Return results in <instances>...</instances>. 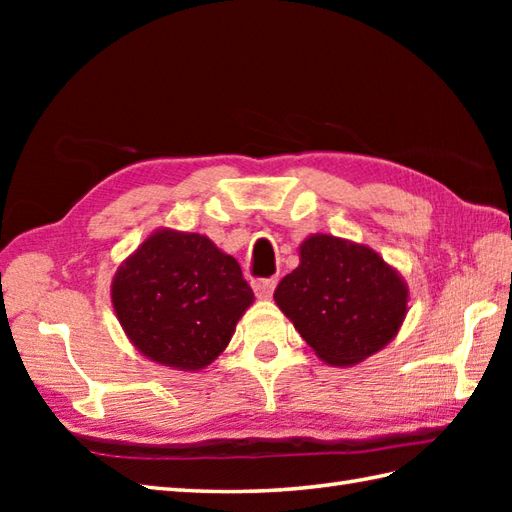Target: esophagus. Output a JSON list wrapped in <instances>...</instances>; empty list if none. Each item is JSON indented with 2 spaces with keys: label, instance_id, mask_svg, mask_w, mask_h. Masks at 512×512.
Returning a JSON list of instances; mask_svg holds the SVG:
<instances>
[{
  "label": "esophagus",
  "instance_id": "esophagus-1",
  "mask_svg": "<svg viewBox=\"0 0 512 512\" xmlns=\"http://www.w3.org/2000/svg\"><path fill=\"white\" fill-rule=\"evenodd\" d=\"M275 286H277V279H275V277H270V279H255V281H253V290H255V295H257L259 299H270V297H273Z\"/></svg>",
  "mask_w": 512,
  "mask_h": 512
}]
</instances>
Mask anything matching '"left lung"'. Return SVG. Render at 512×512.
<instances>
[{
	"mask_svg": "<svg viewBox=\"0 0 512 512\" xmlns=\"http://www.w3.org/2000/svg\"><path fill=\"white\" fill-rule=\"evenodd\" d=\"M409 288L376 250L310 235L299 266L279 281L275 303L328 365H356L383 350L407 317Z\"/></svg>",
	"mask_w": 512,
	"mask_h": 512,
	"instance_id": "left-lung-1",
	"label": "left lung"
}]
</instances>
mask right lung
<instances>
[{
  "label": "right lung",
  "instance_id": "add662e5",
  "mask_svg": "<svg viewBox=\"0 0 512 512\" xmlns=\"http://www.w3.org/2000/svg\"><path fill=\"white\" fill-rule=\"evenodd\" d=\"M255 301L235 257L209 237L158 228L118 266L112 306L149 361L200 372L220 356Z\"/></svg>",
  "mask_w": 512,
  "mask_h": 512
}]
</instances>
